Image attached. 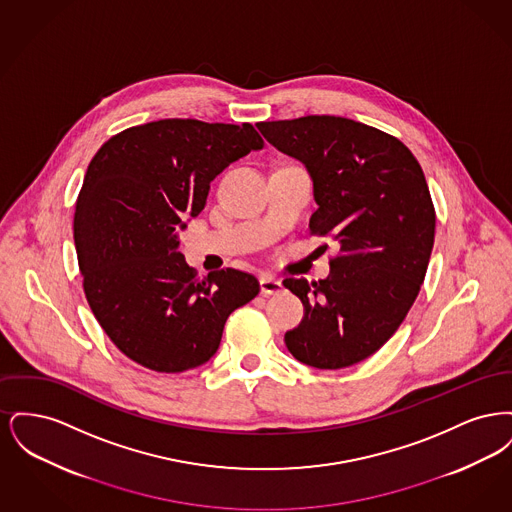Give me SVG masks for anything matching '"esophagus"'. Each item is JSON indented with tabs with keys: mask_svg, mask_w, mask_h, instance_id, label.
<instances>
[{
	"mask_svg": "<svg viewBox=\"0 0 512 512\" xmlns=\"http://www.w3.org/2000/svg\"><path fill=\"white\" fill-rule=\"evenodd\" d=\"M261 292L265 295H276V293L284 292V284L274 276H263L261 278Z\"/></svg>",
	"mask_w": 512,
	"mask_h": 512,
	"instance_id": "34e87169",
	"label": "esophagus"
}]
</instances>
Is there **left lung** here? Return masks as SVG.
Wrapping results in <instances>:
<instances>
[{
	"mask_svg": "<svg viewBox=\"0 0 512 512\" xmlns=\"http://www.w3.org/2000/svg\"><path fill=\"white\" fill-rule=\"evenodd\" d=\"M257 128L307 167L318 205L311 234L340 247L328 278L284 280L305 307L286 347L324 370L361 363L401 326L426 276L436 211L424 172L403 142L363 122L309 115Z\"/></svg>",
	"mask_w": 512,
	"mask_h": 512,
	"instance_id": "8db88e82",
	"label": "left lung"
}]
</instances>
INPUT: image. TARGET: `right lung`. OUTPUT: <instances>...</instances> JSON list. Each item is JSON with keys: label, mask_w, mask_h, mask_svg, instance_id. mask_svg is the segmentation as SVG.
Here are the masks:
<instances>
[{"label": "right lung", "mask_w": 512, "mask_h": 512, "mask_svg": "<svg viewBox=\"0 0 512 512\" xmlns=\"http://www.w3.org/2000/svg\"><path fill=\"white\" fill-rule=\"evenodd\" d=\"M263 146L249 122L163 119L115 134L90 161L74 211L82 286L134 363L155 372L207 363L226 318L259 293L257 278L236 268L197 278L178 230L203 211L217 174Z\"/></svg>", "instance_id": "obj_1"}]
</instances>
